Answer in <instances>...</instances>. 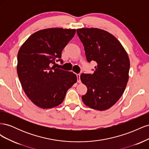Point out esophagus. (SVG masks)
<instances>
[{
	"instance_id": "esophagus-1",
	"label": "esophagus",
	"mask_w": 149,
	"mask_h": 149,
	"mask_svg": "<svg viewBox=\"0 0 149 149\" xmlns=\"http://www.w3.org/2000/svg\"><path fill=\"white\" fill-rule=\"evenodd\" d=\"M76 76H77V81H78V83H81L80 74H76Z\"/></svg>"
}]
</instances>
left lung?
<instances>
[{"label": "left lung", "instance_id": "left-lung-1", "mask_svg": "<svg viewBox=\"0 0 149 149\" xmlns=\"http://www.w3.org/2000/svg\"><path fill=\"white\" fill-rule=\"evenodd\" d=\"M76 32L87 61L97 63L93 74L80 76L88 89L82 100L92 109L107 110L118 101L127 86L130 68L127 53L118 40L105 30L83 28Z\"/></svg>", "mask_w": 149, "mask_h": 149}]
</instances>
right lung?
I'll use <instances>...</instances> for the list:
<instances>
[{
	"mask_svg": "<svg viewBox=\"0 0 149 149\" xmlns=\"http://www.w3.org/2000/svg\"><path fill=\"white\" fill-rule=\"evenodd\" d=\"M75 29L52 28L37 31L20 47L17 71L26 95L36 106L49 109L60 105L77 81L73 72L55 68L61 52L73 38Z\"/></svg>",
	"mask_w": 149,
	"mask_h": 149,
	"instance_id": "1",
	"label": "right lung"
}]
</instances>
